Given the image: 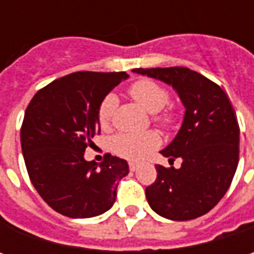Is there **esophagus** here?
I'll return each instance as SVG.
<instances>
[{
  "mask_svg": "<svg viewBox=\"0 0 254 254\" xmlns=\"http://www.w3.org/2000/svg\"><path fill=\"white\" fill-rule=\"evenodd\" d=\"M128 165H130V170L131 171H137L138 170V164L137 162H128Z\"/></svg>",
  "mask_w": 254,
  "mask_h": 254,
  "instance_id": "esophagus-1",
  "label": "esophagus"
}]
</instances>
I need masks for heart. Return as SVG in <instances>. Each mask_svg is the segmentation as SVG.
<instances>
[{
	"instance_id": "b5f03b06",
	"label": "heart",
	"mask_w": 254,
	"mask_h": 254,
	"mask_svg": "<svg viewBox=\"0 0 254 254\" xmlns=\"http://www.w3.org/2000/svg\"><path fill=\"white\" fill-rule=\"evenodd\" d=\"M128 96L132 102L141 106L145 112L154 114V122L161 127H170L175 120V116L171 110H165L164 107L170 102L168 90L148 79L137 80L128 87ZM117 100L114 94H107L103 97L97 109V120L103 130L110 128L116 113ZM160 137L152 131L138 132V134H119L113 138L112 147L119 155L128 160H141L147 154L158 147Z\"/></svg>"
}]
</instances>
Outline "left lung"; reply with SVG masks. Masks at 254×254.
<instances>
[{"mask_svg": "<svg viewBox=\"0 0 254 254\" xmlns=\"http://www.w3.org/2000/svg\"><path fill=\"white\" fill-rule=\"evenodd\" d=\"M172 84L185 106L180 132L161 154L172 165H157V180L145 188L154 212L167 219L190 220L208 213L229 190L239 162V123L226 93L188 67L134 69Z\"/></svg>", "mask_w": 254, "mask_h": 254, "instance_id": "1", "label": "left lung"}]
</instances>
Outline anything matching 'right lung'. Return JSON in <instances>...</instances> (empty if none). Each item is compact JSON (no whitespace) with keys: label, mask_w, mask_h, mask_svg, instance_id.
<instances>
[{"label":"right lung","mask_w":254,"mask_h":254,"mask_svg":"<svg viewBox=\"0 0 254 254\" xmlns=\"http://www.w3.org/2000/svg\"><path fill=\"white\" fill-rule=\"evenodd\" d=\"M126 77V72L66 74L38 90L25 110L21 145L29 180L61 215L92 218L116 202L127 161L106 154L99 165L86 161L84 151L100 134L99 104Z\"/></svg>","instance_id":"obj_1"}]
</instances>
